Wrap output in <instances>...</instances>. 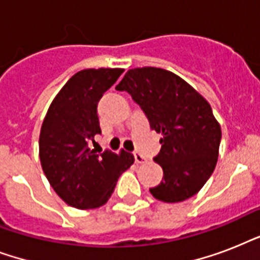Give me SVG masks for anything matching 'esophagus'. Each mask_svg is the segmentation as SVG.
Masks as SVG:
<instances>
[{"mask_svg": "<svg viewBox=\"0 0 260 260\" xmlns=\"http://www.w3.org/2000/svg\"><path fill=\"white\" fill-rule=\"evenodd\" d=\"M134 156H135V162L136 163H144L147 160L146 156L140 154V152H134Z\"/></svg>", "mask_w": 260, "mask_h": 260, "instance_id": "1", "label": "esophagus"}]
</instances>
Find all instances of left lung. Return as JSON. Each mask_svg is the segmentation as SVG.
<instances>
[{
	"instance_id": "1",
	"label": "left lung",
	"mask_w": 260,
	"mask_h": 260,
	"mask_svg": "<svg viewBox=\"0 0 260 260\" xmlns=\"http://www.w3.org/2000/svg\"><path fill=\"white\" fill-rule=\"evenodd\" d=\"M116 90L131 94L151 129L163 135L154 158L163 179L151 194L163 202L193 197L213 173L221 142V128L208 101L178 75L158 67L132 69Z\"/></svg>"
}]
</instances>
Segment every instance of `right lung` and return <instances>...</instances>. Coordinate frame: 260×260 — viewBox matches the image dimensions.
Wrapping results in <instances>:
<instances>
[{
	"label": "right lung",
	"instance_id": "right-lung-1",
	"mask_svg": "<svg viewBox=\"0 0 260 260\" xmlns=\"http://www.w3.org/2000/svg\"><path fill=\"white\" fill-rule=\"evenodd\" d=\"M122 69H87L73 75L54 98L43 121L39 155L55 193L70 206L93 209L106 204L118 177L135 162L122 151L90 148L101 134L97 106Z\"/></svg>",
	"mask_w": 260,
	"mask_h": 260
}]
</instances>
